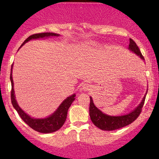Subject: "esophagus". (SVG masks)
Returning a JSON list of instances; mask_svg holds the SVG:
<instances>
[{
  "instance_id": "34e87169",
  "label": "esophagus",
  "mask_w": 159,
  "mask_h": 159,
  "mask_svg": "<svg viewBox=\"0 0 159 159\" xmlns=\"http://www.w3.org/2000/svg\"><path fill=\"white\" fill-rule=\"evenodd\" d=\"M82 89L84 91H89L91 89V85L89 83H84L82 85Z\"/></svg>"
}]
</instances>
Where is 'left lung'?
Returning a JSON list of instances; mask_svg holds the SVG:
<instances>
[{
    "instance_id": "obj_1",
    "label": "left lung",
    "mask_w": 159,
    "mask_h": 159,
    "mask_svg": "<svg viewBox=\"0 0 159 159\" xmlns=\"http://www.w3.org/2000/svg\"><path fill=\"white\" fill-rule=\"evenodd\" d=\"M128 49L132 52H133L134 53H135L137 56H138L141 59L145 60L138 46L137 45L135 42L133 40H132L131 38L129 39V44ZM147 92L148 90L145 93V95L143 97L142 101L140 102V103L134 109L130 111L129 114L121 115V116H109V115L104 114V113L102 112L101 110L98 109L95 106L92 97L90 96V109H89V111H90L91 121H93L94 125L98 127L99 129L106 130V131H111V130L120 129L121 127L129 125V124L133 122L138 118L141 113L142 108L143 105H144Z\"/></svg>"
}]
</instances>
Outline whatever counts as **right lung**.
Masks as SVG:
<instances>
[{
	"label": "right lung",
	"mask_w": 159,
	"mask_h": 159,
	"mask_svg": "<svg viewBox=\"0 0 159 159\" xmlns=\"http://www.w3.org/2000/svg\"><path fill=\"white\" fill-rule=\"evenodd\" d=\"M58 37L60 34L53 33V32H44V33H38L34 34L30 36L26 40L24 41V43L20 46L22 47L26 43L32 40H36V39L40 38H46L50 37ZM12 68L13 64L11 66V70L10 80L11 82V103L15 110L18 112L19 116L21 119L27 124V125L35 130L37 132H41V133H51L57 131L61 127L64 125V124L66 121L67 116V112L70 106L72 103V102L75 100V94H73L70 96L67 97L64 101L61 103V105L58 106V108L54 111L51 115L46 118H34V117L30 116L27 113H25L21 108L19 107V106L17 103L14 93V81L12 78Z\"/></svg>",
	"instance_id": "1"
}]
</instances>
